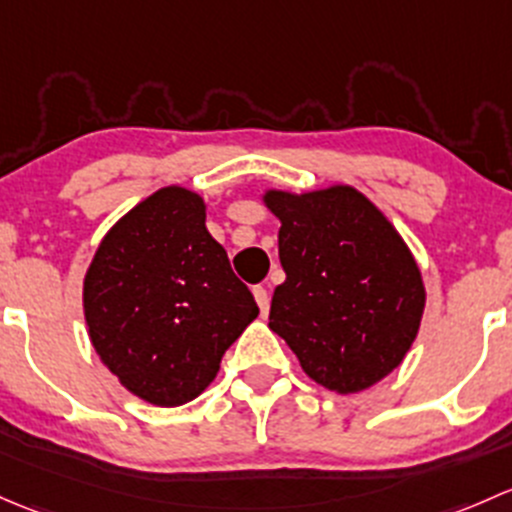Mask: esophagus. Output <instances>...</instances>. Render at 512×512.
<instances>
[{"label": "esophagus", "instance_id": "obj_1", "mask_svg": "<svg viewBox=\"0 0 512 512\" xmlns=\"http://www.w3.org/2000/svg\"><path fill=\"white\" fill-rule=\"evenodd\" d=\"M254 298L258 303V308H261V315L268 313V303H271V295H268V291L263 286H254Z\"/></svg>", "mask_w": 512, "mask_h": 512}]
</instances>
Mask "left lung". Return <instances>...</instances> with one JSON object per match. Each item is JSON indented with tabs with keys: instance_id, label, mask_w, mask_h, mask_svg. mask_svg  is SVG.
<instances>
[{
	"instance_id": "8db88e82",
	"label": "left lung",
	"mask_w": 512,
	"mask_h": 512,
	"mask_svg": "<svg viewBox=\"0 0 512 512\" xmlns=\"http://www.w3.org/2000/svg\"><path fill=\"white\" fill-rule=\"evenodd\" d=\"M281 219L268 328L305 374L340 394L387 377L412 347L424 313V283L402 236L352 187L268 192Z\"/></svg>"
}]
</instances>
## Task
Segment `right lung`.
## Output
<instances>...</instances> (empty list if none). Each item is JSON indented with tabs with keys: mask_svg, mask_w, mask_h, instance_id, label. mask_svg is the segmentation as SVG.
I'll list each match as a JSON object with an SVG mask.
<instances>
[{
	"mask_svg": "<svg viewBox=\"0 0 512 512\" xmlns=\"http://www.w3.org/2000/svg\"><path fill=\"white\" fill-rule=\"evenodd\" d=\"M204 217L199 194L157 189L108 231L83 283L100 360L157 407L199 397L258 315Z\"/></svg>",
	"mask_w": 512,
	"mask_h": 512,
	"instance_id": "obj_1",
	"label": "right lung"
}]
</instances>
